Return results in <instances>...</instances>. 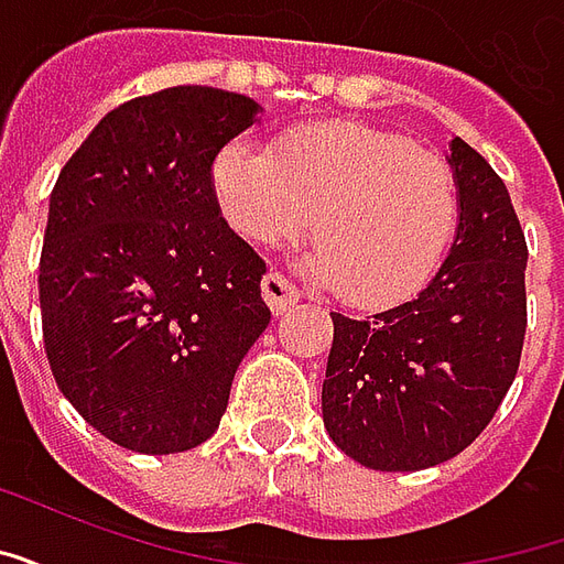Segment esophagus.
<instances>
[{
	"instance_id": "1",
	"label": "esophagus",
	"mask_w": 564,
	"mask_h": 564,
	"mask_svg": "<svg viewBox=\"0 0 564 564\" xmlns=\"http://www.w3.org/2000/svg\"><path fill=\"white\" fill-rule=\"evenodd\" d=\"M262 295H265V302H269V307L274 314H286V311L299 302L295 283L286 281L278 271H269V274L262 278Z\"/></svg>"
}]
</instances>
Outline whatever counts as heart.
I'll return each mask as SVG.
<instances>
[{
	"label": "heart",
	"mask_w": 564,
	"mask_h": 564,
	"mask_svg": "<svg viewBox=\"0 0 564 564\" xmlns=\"http://www.w3.org/2000/svg\"><path fill=\"white\" fill-rule=\"evenodd\" d=\"M235 232L271 247L314 220L307 265L359 305L420 293L447 257L459 186L444 156L368 123H314L274 150L229 141L210 169Z\"/></svg>",
	"instance_id": "1"
}]
</instances>
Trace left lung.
Masks as SVG:
<instances>
[{
    "label": "left lung",
    "mask_w": 564,
    "mask_h": 564,
    "mask_svg": "<svg viewBox=\"0 0 564 564\" xmlns=\"http://www.w3.org/2000/svg\"><path fill=\"white\" fill-rule=\"evenodd\" d=\"M459 229L423 293L371 319L332 314L323 380L332 441L375 471L459 456L496 416L525 341V235L492 165L453 141Z\"/></svg>",
    "instance_id": "8db88e82"
}]
</instances>
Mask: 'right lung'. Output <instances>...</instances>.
<instances>
[{
    "mask_svg": "<svg viewBox=\"0 0 564 564\" xmlns=\"http://www.w3.org/2000/svg\"><path fill=\"white\" fill-rule=\"evenodd\" d=\"M259 105L165 87L99 120L51 193L39 302L56 387L108 441H208L238 362L271 323L265 262L220 217L214 160Z\"/></svg>",
    "mask_w": 564,
    "mask_h": 564,
    "instance_id": "add662e5",
    "label": "right lung"
}]
</instances>
